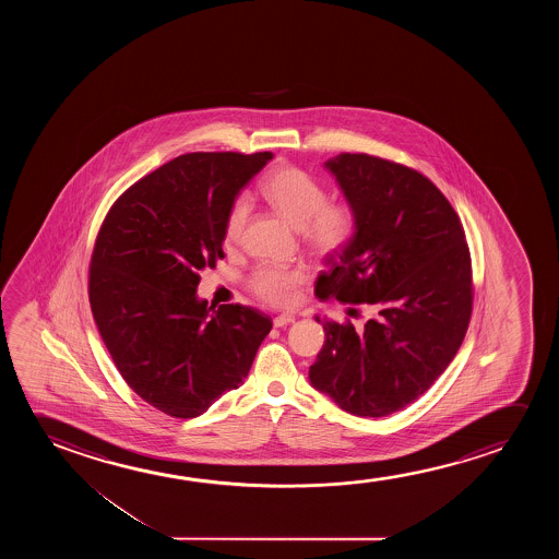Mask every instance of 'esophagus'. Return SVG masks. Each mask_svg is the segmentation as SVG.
I'll list each match as a JSON object with an SVG mask.
<instances>
[{
  "label": "esophagus",
  "instance_id": "1",
  "mask_svg": "<svg viewBox=\"0 0 559 559\" xmlns=\"http://www.w3.org/2000/svg\"><path fill=\"white\" fill-rule=\"evenodd\" d=\"M296 321L292 314H278L273 319V324H275L276 329H283L286 324H292V322Z\"/></svg>",
  "mask_w": 559,
  "mask_h": 559
}]
</instances>
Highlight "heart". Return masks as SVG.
Masks as SVG:
<instances>
[{
    "label": "heart",
    "instance_id": "heart-1",
    "mask_svg": "<svg viewBox=\"0 0 559 559\" xmlns=\"http://www.w3.org/2000/svg\"><path fill=\"white\" fill-rule=\"evenodd\" d=\"M261 197L269 206L301 229L307 245L314 252L332 253L347 245L355 230V215L352 207L342 202H326V191L319 181L304 169L278 168L261 185ZM248 202L237 199L230 206L223 240L225 245H237L246 222H248ZM306 281V273L299 269L261 265L250 278L253 294L275 307H290L298 299V288Z\"/></svg>",
    "mask_w": 559,
    "mask_h": 559
}]
</instances>
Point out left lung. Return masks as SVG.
<instances>
[{
  "label": "left lung",
  "mask_w": 559,
  "mask_h": 559,
  "mask_svg": "<svg viewBox=\"0 0 559 559\" xmlns=\"http://www.w3.org/2000/svg\"><path fill=\"white\" fill-rule=\"evenodd\" d=\"M324 168L355 230L317 276L314 294L372 307L374 317L362 326L314 317L326 340L309 382L345 413L382 418L424 395L466 336L474 299L466 235L443 192L416 169L349 153Z\"/></svg>",
  "instance_id": "1"
}]
</instances>
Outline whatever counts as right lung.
Instances as JSON below:
<instances>
[{"label":"right lung","mask_w":559,"mask_h":559,"mask_svg":"<svg viewBox=\"0 0 559 559\" xmlns=\"http://www.w3.org/2000/svg\"><path fill=\"white\" fill-rule=\"evenodd\" d=\"M273 153H191L131 185L100 227L90 304L131 390L176 418H197L242 383L271 317L207 306L200 271L223 258L233 202Z\"/></svg>","instance_id":"add662e5"}]
</instances>
